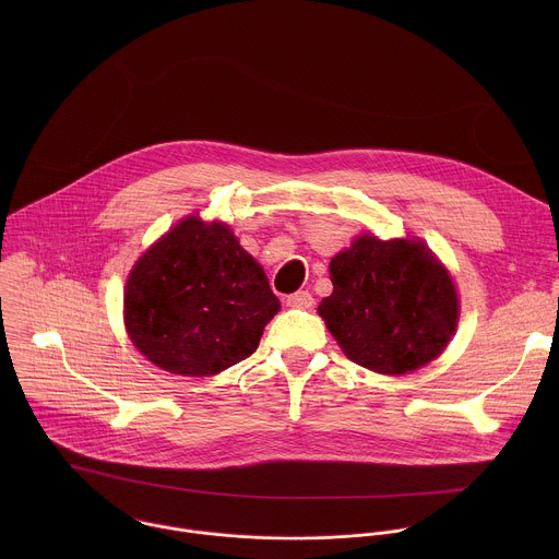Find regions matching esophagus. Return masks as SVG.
Wrapping results in <instances>:
<instances>
[{
    "instance_id": "1",
    "label": "esophagus",
    "mask_w": 559,
    "mask_h": 559,
    "mask_svg": "<svg viewBox=\"0 0 559 559\" xmlns=\"http://www.w3.org/2000/svg\"><path fill=\"white\" fill-rule=\"evenodd\" d=\"M286 304L288 308H297V310H308L314 306V297L308 293V290H299L295 295H288L286 297Z\"/></svg>"
}]
</instances>
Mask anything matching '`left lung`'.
Masks as SVG:
<instances>
[{"instance_id":"1","label":"left lung","mask_w":559,"mask_h":559,"mask_svg":"<svg viewBox=\"0 0 559 559\" xmlns=\"http://www.w3.org/2000/svg\"><path fill=\"white\" fill-rule=\"evenodd\" d=\"M319 314L344 355L379 374L413 372L443 353L459 322L448 269L417 239L361 235L331 258Z\"/></svg>"}]
</instances>
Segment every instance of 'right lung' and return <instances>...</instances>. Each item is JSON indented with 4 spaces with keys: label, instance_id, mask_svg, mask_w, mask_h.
Here are the masks:
<instances>
[{
    "label": "right lung",
    "instance_id": "obj_1",
    "mask_svg": "<svg viewBox=\"0 0 559 559\" xmlns=\"http://www.w3.org/2000/svg\"><path fill=\"white\" fill-rule=\"evenodd\" d=\"M280 312L262 266L222 222L187 217L133 266L124 324L135 348L182 377H211L249 357Z\"/></svg>",
    "mask_w": 559,
    "mask_h": 559
}]
</instances>
